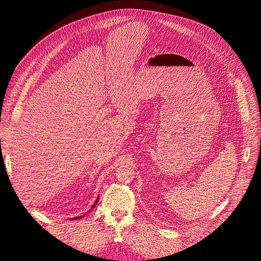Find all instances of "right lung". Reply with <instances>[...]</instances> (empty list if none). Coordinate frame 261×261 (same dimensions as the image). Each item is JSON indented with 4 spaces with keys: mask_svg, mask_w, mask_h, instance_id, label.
I'll use <instances>...</instances> for the list:
<instances>
[{
    "mask_svg": "<svg viewBox=\"0 0 261 261\" xmlns=\"http://www.w3.org/2000/svg\"><path fill=\"white\" fill-rule=\"evenodd\" d=\"M98 200H99V198H97V200L96 201H94V203L92 204V206H91V208H90V210L92 209V208H94V207H96V204H97V202H98ZM82 218V216L81 217H76V218H73L72 220H77V219H81Z\"/></svg>",
    "mask_w": 261,
    "mask_h": 261,
    "instance_id": "add662e5",
    "label": "right lung"
}]
</instances>
